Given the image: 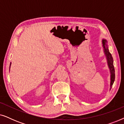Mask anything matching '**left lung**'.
I'll list each match as a JSON object with an SVG mask.
<instances>
[{
  "label": "left lung",
  "instance_id": "8db88e82",
  "mask_svg": "<svg viewBox=\"0 0 124 124\" xmlns=\"http://www.w3.org/2000/svg\"><path fill=\"white\" fill-rule=\"evenodd\" d=\"M102 44L103 48H104L105 55L106 56L107 60L108 66L109 67L110 73H111V82H110V90H111L115 79V72L114 66H113V60L112 55L109 52V50H108L107 40L105 39H102Z\"/></svg>",
  "mask_w": 124,
  "mask_h": 124
}]
</instances>
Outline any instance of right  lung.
Instances as JSON below:
<instances>
[{
    "label": "right lung",
    "instance_id": "1",
    "mask_svg": "<svg viewBox=\"0 0 124 124\" xmlns=\"http://www.w3.org/2000/svg\"><path fill=\"white\" fill-rule=\"evenodd\" d=\"M11 63H10V67H11ZM9 69H10V67H9Z\"/></svg>",
    "mask_w": 124,
    "mask_h": 124
}]
</instances>
